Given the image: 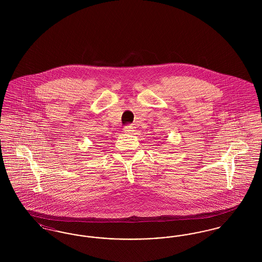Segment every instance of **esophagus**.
Listing matches in <instances>:
<instances>
[{"mask_svg": "<svg viewBox=\"0 0 262 262\" xmlns=\"http://www.w3.org/2000/svg\"><path fill=\"white\" fill-rule=\"evenodd\" d=\"M134 130L135 129H134L133 125H125V127H124V132H125V134H133Z\"/></svg>", "mask_w": 262, "mask_h": 262, "instance_id": "1", "label": "esophagus"}]
</instances>
